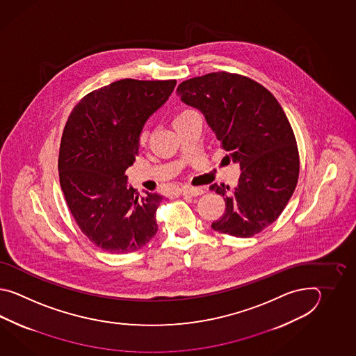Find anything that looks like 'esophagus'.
I'll return each mask as SVG.
<instances>
[{
	"instance_id": "34e87169",
	"label": "esophagus",
	"mask_w": 356,
	"mask_h": 356,
	"mask_svg": "<svg viewBox=\"0 0 356 356\" xmlns=\"http://www.w3.org/2000/svg\"><path fill=\"white\" fill-rule=\"evenodd\" d=\"M204 191V188H198V187H184L181 189V193L183 196H192L197 197L202 195Z\"/></svg>"
}]
</instances>
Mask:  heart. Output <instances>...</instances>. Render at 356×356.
Masks as SVG:
<instances>
[{
  "label": "heart",
  "instance_id": "obj_1",
  "mask_svg": "<svg viewBox=\"0 0 356 356\" xmlns=\"http://www.w3.org/2000/svg\"><path fill=\"white\" fill-rule=\"evenodd\" d=\"M146 137H147V134H146V132H143V134H141V137H140V141H141V143H145V141H146Z\"/></svg>",
  "mask_w": 356,
  "mask_h": 356
}]
</instances>
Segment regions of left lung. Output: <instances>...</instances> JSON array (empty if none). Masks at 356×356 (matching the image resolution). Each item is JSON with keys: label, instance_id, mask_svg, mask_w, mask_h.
Wrapping results in <instances>:
<instances>
[{"label": "left lung", "instance_id": "1", "mask_svg": "<svg viewBox=\"0 0 356 356\" xmlns=\"http://www.w3.org/2000/svg\"><path fill=\"white\" fill-rule=\"evenodd\" d=\"M177 94L204 114L242 170L236 188L224 183L210 187L227 204L212 229L236 238L262 232L280 216L299 177L296 136L279 102L252 79L227 72L183 81Z\"/></svg>", "mask_w": 356, "mask_h": 356}]
</instances>
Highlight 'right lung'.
<instances>
[{
	"instance_id": "obj_1",
	"label": "right lung",
	"mask_w": 356,
	"mask_h": 356,
	"mask_svg": "<svg viewBox=\"0 0 356 356\" xmlns=\"http://www.w3.org/2000/svg\"><path fill=\"white\" fill-rule=\"evenodd\" d=\"M175 83L123 79L91 91L68 117L58 156L60 188L76 224L100 250L131 253L158 232L163 197L146 192L138 198L124 172L136 159L145 123Z\"/></svg>"
}]
</instances>
